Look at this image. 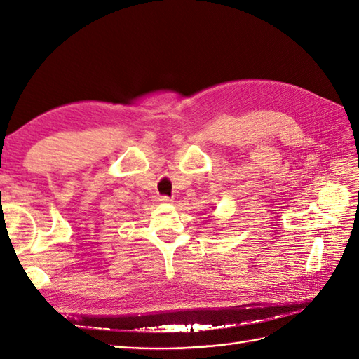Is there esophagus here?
Instances as JSON below:
<instances>
[{
    "mask_svg": "<svg viewBox=\"0 0 359 359\" xmlns=\"http://www.w3.org/2000/svg\"><path fill=\"white\" fill-rule=\"evenodd\" d=\"M157 201L161 202V203H172V202H173V199L169 198V196H158Z\"/></svg>",
    "mask_w": 359,
    "mask_h": 359,
    "instance_id": "1",
    "label": "esophagus"
}]
</instances>
